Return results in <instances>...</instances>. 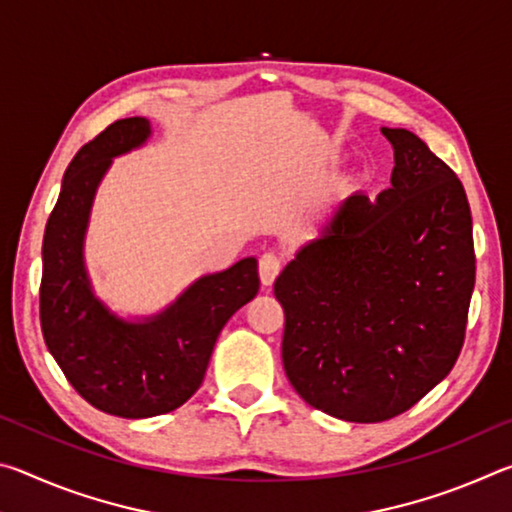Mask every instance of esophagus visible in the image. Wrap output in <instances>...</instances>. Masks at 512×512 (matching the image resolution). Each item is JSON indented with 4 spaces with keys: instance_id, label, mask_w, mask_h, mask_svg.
<instances>
[{
    "instance_id": "34e87169",
    "label": "esophagus",
    "mask_w": 512,
    "mask_h": 512,
    "mask_svg": "<svg viewBox=\"0 0 512 512\" xmlns=\"http://www.w3.org/2000/svg\"><path fill=\"white\" fill-rule=\"evenodd\" d=\"M282 271V259L273 253H264L259 257V280H262L264 287H271L275 282L277 273Z\"/></svg>"
}]
</instances>
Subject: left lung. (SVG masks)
I'll return each mask as SVG.
<instances>
[{"instance_id":"8db88e82","label":"left lung","mask_w":512,"mask_h":512,"mask_svg":"<svg viewBox=\"0 0 512 512\" xmlns=\"http://www.w3.org/2000/svg\"><path fill=\"white\" fill-rule=\"evenodd\" d=\"M391 187L352 194L275 280L282 363L309 406L345 422L411 409L461 354L474 291L472 214L456 173L406 128Z\"/></svg>"}]
</instances>
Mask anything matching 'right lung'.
I'll use <instances>...</instances> for the list:
<instances>
[{
    "label": "right lung",
    "mask_w": 512,
    "mask_h": 512,
    "mask_svg": "<svg viewBox=\"0 0 512 512\" xmlns=\"http://www.w3.org/2000/svg\"><path fill=\"white\" fill-rule=\"evenodd\" d=\"M151 137L144 117L110 124L74 155L42 241V336L85 402L140 420L183 406L203 384L223 325L259 291L257 259L194 280L158 314L124 318L94 293L85 266L92 203L110 164Z\"/></svg>",
    "instance_id": "obj_1"
}]
</instances>
